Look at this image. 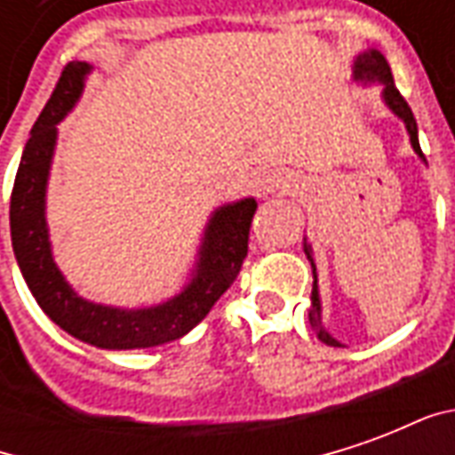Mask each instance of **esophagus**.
I'll use <instances>...</instances> for the list:
<instances>
[{"instance_id":"obj_1","label":"esophagus","mask_w":455,"mask_h":455,"mask_svg":"<svg viewBox=\"0 0 455 455\" xmlns=\"http://www.w3.org/2000/svg\"><path fill=\"white\" fill-rule=\"evenodd\" d=\"M295 188V178L285 172V170H267L263 172L260 178H258V189L267 195V192H285V189H292Z\"/></svg>"}]
</instances>
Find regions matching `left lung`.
<instances>
[{"instance_id": "left-lung-1", "label": "left lung", "mask_w": 455, "mask_h": 455, "mask_svg": "<svg viewBox=\"0 0 455 455\" xmlns=\"http://www.w3.org/2000/svg\"><path fill=\"white\" fill-rule=\"evenodd\" d=\"M355 80H380V83L385 84V92H382L385 94V102H387V107H390L392 112L397 114V116H400V119L407 124L411 146H414V150H417L419 156H424L419 148V139H417V119H414V114H411L407 100L402 97L400 90H397V87H395V83H392V73H390V65H387V60H385V58H382L378 51L363 53L361 58L355 60ZM305 253H307V258H309V263H312V251H309V246H305ZM312 267H315V263H312ZM309 324H312V329H315L316 336H319V341H324L326 346H341V343L336 341V339H331V336L326 334L324 326H322L319 292H316V275H315V287H312Z\"/></svg>"}]
</instances>
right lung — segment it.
Here are the masks:
<instances>
[{
    "instance_id": "right-lung-1",
    "label": "right lung",
    "mask_w": 455,
    "mask_h": 455,
    "mask_svg": "<svg viewBox=\"0 0 455 455\" xmlns=\"http://www.w3.org/2000/svg\"><path fill=\"white\" fill-rule=\"evenodd\" d=\"M87 73V63L65 65L51 100L36 119L31 139L26 140L9 202L16 260L41 309L75 339L100 348H148L175 341L197 326L219 297L234 285L248 256V234L258 204L256 199H241L214 212L204 234L197 273L188 290L165 305L126 312L92 305L75 295L51 256L44 197L55 146V124L73 109Z\"/></svg>"
}]
</instances>
